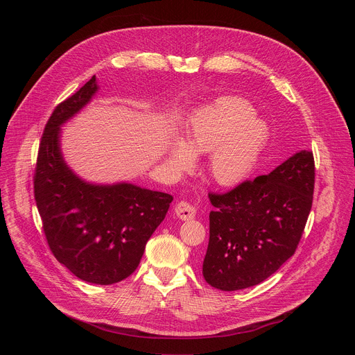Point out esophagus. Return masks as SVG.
Instances as JSON below:
<instances>
[{
	"label": "esophagus",
	"instance_id": "obj_1",
	"mask_svg": "<svg viewBox=\"0 0 355 355\" xmlns=\"http://www.w3.org/2000/svg\"><path fill=\"white\" fill-rule=\"evenodd\" d=\"M175 215L181 219V220H191L195 218V209L193 207L187 200H180L178 204L174 208Z\"/></svg>",
	"mask_w": 355,
	"mask_h": 355
}]
</instances>
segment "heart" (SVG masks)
Here are the masks:
<instances>
[{
	"mask_svg": "<svg viewBox=\"0 0 355 355\" xmlns=\"http://www.w3.org/2000/svg\"><path fill=\"white\" fill-rule=\"evenodd\" d=\"M267 140V125L252 115L247 101L223 96L193 114L184 140L175 139L170 146L167 160L174 171L182 173L193 166V156L211 153V178L232 187L254 170Z\"/></svg>",
	"mask_w": 355,
	"mask_h": 355,
	"instance_id": "heart-1",
	"label": "heart"
}]
</instances>
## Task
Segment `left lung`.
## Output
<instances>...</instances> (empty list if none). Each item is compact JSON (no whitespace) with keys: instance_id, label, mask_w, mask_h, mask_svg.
<instances>
[{"instance_id":"1","label":"left lung","mask_w":355,"mask_h":355,"mask_svg":"<svg viewBox=\"0 0 355 355\" xmlns=\"http://www.w3.org/2000/svg\"><path fill=\"white\" fill-rule=\"evenodd\" d=\"M313 153L302 150L267 175L209 193L205 281L222 291L254 286L272 275L300 241L312 209Z\"/></svg>"}]
</instances>
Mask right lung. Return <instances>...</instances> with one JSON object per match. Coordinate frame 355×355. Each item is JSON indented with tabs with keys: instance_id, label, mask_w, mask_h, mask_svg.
<instances>
[{
	"instance_id": "right-lung-1",
	"label": "right lung",
	"mask_w": 355,
	"mask_h": 355,
	"mask_svg": "<svg viewBox=\"0 0 355 355\" xmlns=\"http://www.w3.org/2000/svg\"><path fill=\"white\" fill-rule=\"evenodd\" d=\"M98 91L96 78L59 104L42 135L33 177L35 200L53 256L77 278L111 285L139 266L173 196L129 182L89 184L66 164L60 128Z\"/></svg>"
}]
</instances>
